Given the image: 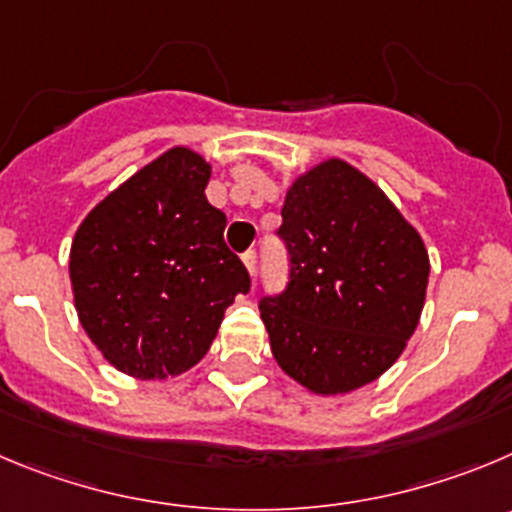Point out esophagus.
Segmentation results:
<instances>
[{
	"mask_svg": "<svg viewBox=\"0 0 512 512\" xmlns=\"http://www.w3.org/2000/svg\"><path fill=\"white\" fill-rule=\"evenodd\" d=\"M242 262H245L247 272H250V275H255V270H257V252L255 250H247L245 255H242Z\"/></svg>",
	"mask_w": 512,
	"mask_h": 512,
	"instance_id": "1",
	"label": "esophagus"
}]
</instances>
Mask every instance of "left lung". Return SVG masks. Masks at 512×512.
<instances>
[{"label": "left lung", "instance_id": "obj_1", "mask_svg": "<svg viewBox=\"0 0 512 512\" xmlns=\"http://www.w3.org/2000/svg\"><path fill=\"white\" fill-rule=\"evenodd\" d=\"M278 234L290 280L260 300L280 369L313 394L379 379L407 348L429 283L417 229L356 166L328 159L288 186Z\"/></svg>", "mask_w": 512, "mask_h": 512}]
</instances>
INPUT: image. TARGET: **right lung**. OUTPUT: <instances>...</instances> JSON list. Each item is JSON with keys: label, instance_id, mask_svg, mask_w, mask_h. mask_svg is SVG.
I'll list each match as a JSON object with an SVG mask.
<instances>
[{"label": "right lung", "instance_id": "obj_1", "mask_svg": "<svg viewBox=\"0 0 512 512\" xmlns=\"http://www.w3.org/2000/svg\"><path fill=\"white\" fill-rule=\"evenodd\" d=\"M212 166L186 146L138 169L80 222L70 283L80 326L133 379L197 366L224 310L250 290L224 245L227 217L207 202Z\"/></svg>", "mask_w": 512, "mask_h": 512}]
</instances>
